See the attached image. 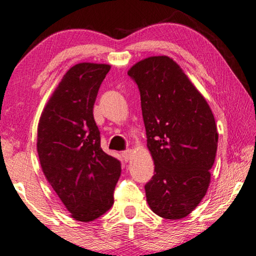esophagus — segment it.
Masks as SVG:
<instances>
[{
    "instance_id": "34e87169",
    "label": "esophagus",
    "mask_w": 256,
    "mask_h": 256,
    "mask_svg": "<svg viewBox=\"0 0 256 256\" xmlns=\"http://www.w3.org/2000/svg\"><path fill=\"white\" fill-rule=\"evenodd\" d=\"M132 156H134V152H132V150H126V151H124V152H122V158H124V161H129V160H132Z\"/></svg>"
}]
</instances>
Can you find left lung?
Returning <instances> with one entry per match:
<instances>
[{
	"instance_id": "obj_1",
	"label": "left lung",
	"mask_w": 256,
	"mask_h": 256,
	"mask_svg": "<svg viewBox=\"0 0 256 256\" xmlns=\"http://www.w3.org/2000/svg\"><path fill=\"white\" fill-rule=\"evenodd\" d=\"M128 76L138 86L148 148L156 174L145 186L153 213L183 218L199 205L210 183L218 134L213 112L178 62L153 56Z\"/></svg>"
}]
</instances>
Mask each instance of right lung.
<instances>
[{"label":"right lung","mask_w":256,"mask_h":256,"mask_svg":"<svg viewBox=\"0 0 256 256\" xmlns=\"http://www.w3.org/2000/svg\"><path fill=\"white\" fill-rule=\"evenodd\" d=\"M111 66L80 62L70 68L43 108L38 154L46 178L70 216L90 222L112 207L120 161L100 148L94 104Z\"/></svg>","instance_id":"1"}]
</instances>
